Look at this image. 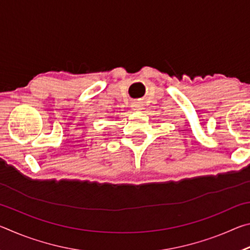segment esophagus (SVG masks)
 Instances as JSON below:
<instances>
[{"instance_id":"esophagus-1","label":"esophagus","mask_w":250,"mask_h":250,"mask_svg":"<svg viewBox=\"0 0 250 250\" xmlns=\"http://www.w3.org/2000/svg\"><path fill=\"white\" fill-rule=\"evenodd\" d=\"M131 108H132V110H142L143 109V104L141 101H133L132 104H131Z\"/></svg>"}]
</instances>
